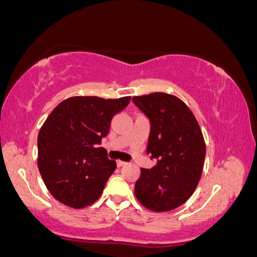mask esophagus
Masks as SVG:
<instances>
[{
  "instance_id": "esophagus-1",
  "label": "esophagus",
  "mask_w": 257,
  "mask_h": 257,
  "mask_svg": "<svg viewBox=\"0 0 257 257\" xmlns=\"http://www.w3.org/2000/svg\"><path fill=\"white\" fill-rule=\"evenodd\" d=\"M116 164H117V167H122V166L127 165V163H125V162H121V160H117Z\"/></svg>"
}]
</instances>
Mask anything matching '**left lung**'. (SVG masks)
I'll return each instance as SVG.
<instances>
[{
  "label": "left lung",
  "mask_w": 257,
  "mask_h": 257,
  "mask_svg": "<svg viewBox=\"0 0 257 257\" xmlns=\"http://www.w3.org/2000/svg\"><path fill=\"white\" fill-rule=\"evenodd\" d=\"M133 101L150 121L148 155L157 165L141 168L135 195L145 208L171 211L193 195L201 179L205 143L200 125L183 101L167 93L134 97Z\"/></svg>",
  "instance_id": "obj_1"
}]
</instances>
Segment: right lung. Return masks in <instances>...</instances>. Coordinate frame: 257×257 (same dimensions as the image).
<instances>
[{
    "label": "right lung",
    "instance_id": "right-lung-1",
    "mask_svg": "<svg viewBox=\"0 0 257 257\" xmlns=\"http://www.w3.org/2000/svg\"><path fill=\"white\" fill-rule=\"evenodd\" d=\"M130 97H72L49 114L38 135V166L49 193L75 209L100 197L116 168L101 140Z\"/></svg>",
    "mask_w": 257,
    "mask_h": 257
}]
</instances>
